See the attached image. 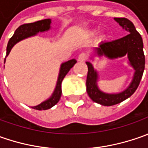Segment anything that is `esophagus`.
<instances>
[{
  "label": "esophagus",
  "mask_w": 148,
  "mask_h": 148,
  "mask_svg": "<svg viewBox=\"0 0 148 148\" xmlns=\"http://www.w3.org/2000/svg\"><path fill=\"white\" fill-rule=\"evenodd\" d=\"M87 58H88V56H87V54L85 53H82L78 56V61L79 62H86L87 60Z\"/></svg>",
  "instance_id": "esophagus-1"
}]
</instances>
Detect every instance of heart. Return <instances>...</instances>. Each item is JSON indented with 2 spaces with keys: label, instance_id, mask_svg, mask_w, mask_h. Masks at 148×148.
<instances>
[{
  "label": "heart",
  "instance_id": "obj_1",
  "mask_svg": "<svg viewBox=\"0 0 148 148\" xmlns=\"http://www.w3.org/2000/svg\"><path fill=\"white\" fill-rule=\"evenodd\" d=\"M95 33H96L95 31H91V32H90V34H92V35H93V34H95ZM101 38H102L103 39H106V38H108V35H107L106 34H104L102 35V37H101Z\"/></svg>",
  "mask_w": 148,
  "mask_h": 148
}]
</instances>
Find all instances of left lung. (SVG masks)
<instances>
[{
	"label": "left lung",
	"mask_w": 148,
	"mask_h": 148,
	"mask_svg": "<svg viewBox=\"0 0 148 148\" xmlns=\"http://www.w3.org/2000/svg\"><path fill=\"white\" fill-rule=\"evenodd\" d=\"M114 20L128 32V34L114 41L100 43L99 48H97V54L99 56L105 55L109 58H117L128 55L130 64L135 69V73L133 82L127 90L119 94H105L97 87L98 76L92 64L89 62H86L88 66L86 78L87 94L94 102L105 106L117 105L134 94L139 86L145 67V56L141 34L136 30L134 24L127 18H114Z\"/></svg>",
	"instance_id": "left-lung-1"
}]
</instances>
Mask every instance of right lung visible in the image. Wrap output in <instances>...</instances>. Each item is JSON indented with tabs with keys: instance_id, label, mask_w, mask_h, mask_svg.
<instances>
[{
	"instance_id": "right-lung-1",
	"label": "right lung",
	"mask_w": 148,
	"mask_h": 148,
	"mask_svg": "<svg viewBox=\"0 0 148 148\" xmlns=\"http://www.w3.org/2000/svg\"><path fill=\"white\" fill-rule=\"evenodd\" d=\"M50 24H51V20L49 19H45V20L35 21L34 23L24 24V25H20L15 30L14 35L10 38V40H9L7 48H6V56L10 52L12 47L14 46L15 43H18L19 41L25 38L35 35L38 32H43L46 31V30H49L50 29ZM76 62H77L76 60L71 59L62 64L61 69H60L59 77H58V83H57V86H56V89L54 90L52 97L48 100L41 103L40 105L33 107V109L38 110H49L59 101L61 95H62V80L65 77L66 75L67 74V72L70 71L71 67L76 64Z\"/></svg>"
}]
</instances>
